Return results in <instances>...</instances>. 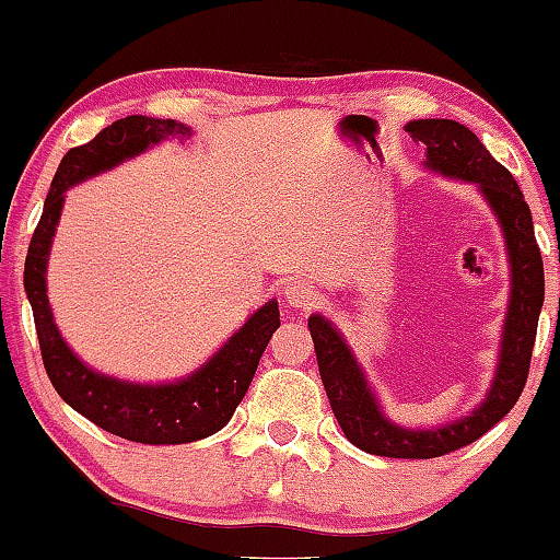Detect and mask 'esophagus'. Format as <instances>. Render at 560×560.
<instances>
[{"mask_svg":"<svg viewBox=\"0 0 560 560\" xmlns=\"http://www.w3.org/2000/svg\"><path fill=\"white\" fill-rule=\"evenodd\" d=\"M285 301L296 310H312L319 301V288L312 280H293L285 288Z\"/></svg>","mask_w":560,"mask_h":560,"instance_id":"1","label":"esophagus"}]
</instances>
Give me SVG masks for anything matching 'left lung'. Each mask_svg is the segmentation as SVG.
Instances as JSON below:
<instances>
[{
	"mask_svg": "<svg viewBox=\"0 0 560 560\" xmlns=\"http://www.w3.org/2000/svg\"><path fill=\"white\" fill-rule=\"evenodd\" d=\"M407 131L412 140L425 144V166L450 179L474 182L479 187L505 235L508 261H511V301L502 325L500 360L492 388L470 416L455 423L425 431L401 429L383 416L362 368L330 319L312 314L310 332L332 416L349 442L370 455L429 460L476 442L518 401L529 375L537 319L545 301V269L524 192L518 190L513 174L489 155L479 137L450 118H418L407 124Z\"/></svg>",
	"mask_w": 560,
	"mask_h": 560,
	"instance_id": "8db88e82",
	"label": "left lung"
}]
</instances>
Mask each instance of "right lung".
<instances>
[{
  "mask_svg": "<svg viewBox=\"0 0 560 560\" xmlns=\"http://www.w3.org/2000/svg\"><path fill=\"white\" fill-rule=\"evenodd\" d=\"M190 131V127L174 118L127 116L105 127L94 140L68 150L49 185L23 272L44 370L55 392L66 405H71L103 431L140 444L198 442L230 423L232 412L254 381L269 338L280 328L278 301H267L259 312L250 314L248 323L187 378L155 383V386L129 383L94 373L62 341L47 299V259L68 187L135 159L166 137L185 140Z\"/></svg>",
  "mask_w": 560,
  "mask_h": 560,
  "instance_id": "right-lung-1",
  "label": "right lung"
}]
</instances>
